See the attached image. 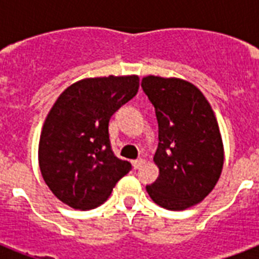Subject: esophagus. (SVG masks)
Here are the masks:
<instances>
[{
    "mask_svg": "<svg viewBox=\"0 0 259 259\" xmlns=\"http://www.w3.org/2000/svg\"><path fill=\"white\" fill-rule=\"evenodd\" d=\"M133 166H134V169H140L144 164H145V160H142V158H138V160H134L133 162Z\"/></svg>",
    "mask_w": 259,
    "mask_h": 259,
    "instance_id": "34e87169",
    "label": "esophagus"
}]
</instances>
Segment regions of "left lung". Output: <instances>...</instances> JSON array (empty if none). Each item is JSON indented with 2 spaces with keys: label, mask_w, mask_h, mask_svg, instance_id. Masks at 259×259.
<instances>
[{
  "label": "left lung",
  "mask_w": 259,
  "mask_h": 259,
  "mask_svg": "<svg viewBox=\"0 0 259 259\" xmlns=\"http://www.w3.org/2000/svg\"><path fill=\"white\" fill-rule=\"evenodd\" d=\"M141 86L156 110L160 141L153 157L158 177L146 191L162 208L183 211L204 200L221 177L225 149L217 117L184 79L149 75Z\"/></svg>",
  "instance_id": "8db88e82"
}]
</instances>
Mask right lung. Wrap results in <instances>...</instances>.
<instances>
[{"mask_svg": "<svg viewBox=\"0 0 259 259\" xmlns=\"http://www.w3.org/2000/svg\"><path fill=\"white\" fill-rule=\"evenodd\" d=\"M140 78L102 76L72 83L51 107L38 142V165L55 196L75 209L103 204L132 169L110 146L109 121L137 94Z\"/></svg>", "mask_w": 259, "mask_h": 259, "instance_id": "right-lung-1", "label": "right lung"}]
</instances>
